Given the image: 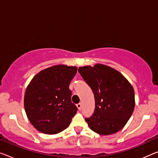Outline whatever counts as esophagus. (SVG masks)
Masks as SVG:
<instances>
[{
  "label": "esophagus",
  "instance_id": "obj_1",
  "mask_svg": "<svg viewBox=\"0 0 158 158\" xmlns=\"http://www.w3.org/2000/svg\"><path fill=\"white\" fill-rule=\"evenodd\" d=\"M77 109H78L79 110H81V109H82V104L81 103H78V104H77Z\"/></svg>",
  "mask_w": 158,
  "mask_h": 158
}]
</instances>
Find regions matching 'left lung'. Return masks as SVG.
Masks as SVG:
<instances>
[{"label": "left lung", "instance_id": "1", "mask_svg": "<svg viewBox=\"0 0 158 158\" xmlns=\"http://www.w3.org/2000/svg\"><path fill=\"white\" fill-rule=\"evenodd\" d=\"M78 72L93 90L95 102L93 115L85 118L89 127L100 135L118 131L134 110L131 85L119 72L102 64L80 67Z\"/></svg>", "mask_w": 158, "mask_h": 158}]
</instances>
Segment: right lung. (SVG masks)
Segmentation results:
<instances>
[{"mask_svg": "<svg viewBox=\"0 0 158 158\" xmlns=\"http://www.w3.org/2000/svg\"><path fill=\"white\" fill-rule=\"evenodd\" d=\"M76 73V67L55 65L43 70L31 81L24 104L29 120L39 131L56 134L71 123L77 108L71 102L69 85Z\"/></svg>", "mask_w": 158, "mask_h": 158, "instance_id": "right-lung-1", "label": "right lung"}]
</instances>
